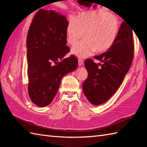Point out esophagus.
Instances as JSON below:
<instances>
[{
    "instance_id": "esophagus-1",
    "label": "esophagus",
    "mask_w": 147,
    "mask_h": 147,
    "mask_svg": "<svg viewBox=\"0 0 147 147\" xmlns=\"http://www.w3.org/2000/svg\"><path fill=\"white\" fill-rule=\"evenodd\" d=\"M78 64L79 66H81L83 65V61L82 59H79L78 60Z\"/></svg>"
}]
</instances>
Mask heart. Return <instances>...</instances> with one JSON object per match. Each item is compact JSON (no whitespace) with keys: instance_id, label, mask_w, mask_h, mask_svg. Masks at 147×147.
Instances as JSON below:
<instances>
[{"instance_id":"heart-1","label":"heart","mask_w":147,"mask_h":147,"mask_svg":"<svg viewBox=\"0 0 147 147\" xmlns=\"http://www.w3.org/2000/svg\"><path fill=\"white\" fill-rule=\"evenodd\" d=\"M121 22L117 15L103 10L84 12L76 19L71 17L67 24L66 38L74 45L71 52L79 58L104 53L114 45L119 33Z\"/></svg>"}]
</instances>
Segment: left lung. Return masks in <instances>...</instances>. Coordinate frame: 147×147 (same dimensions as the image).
<instances>
[{
	"label": "left lung",
	"mask_w": 147,
	"mask_h": 147,
	"mask_svg": "<svg viewBox=\"0 0 147 147\" xmlns=\"http://www.w3.org/2000/svg\"><path fill=\"white\" fill-rule=\"evenodd\" d=\"M134 48L132 28L125 20L112 47L94 56L101 63L97 64L90 59L84 62L88 76L83 84V90L92 105L104 103L119 88L132 64Z\"/></svg>",
	"instance_id": "8db88e82"
}]
</instances>
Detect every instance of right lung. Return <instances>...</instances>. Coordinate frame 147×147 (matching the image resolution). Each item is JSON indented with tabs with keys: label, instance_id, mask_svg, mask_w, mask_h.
I'll list each match as a JSON object with an SVG mask.
<instances>
[{
	"label": "right lung",
	"instance_id": "add662e5",
	"mask_svg": "<svg viewBox=\"0 0 147 147\" xmlns=\"http://www.w3.org/2000/svg\"><path fill=\"white\" fill-rule=\"evenodd\" d=\"M66 17L53 10L40 9L28 30L26 46L28 94L38 107L50 105L62 78L78 68V60L66 46Z\"/></svg>",
	"mask_w": 147,
	"mask_h": 147
}]
</instances>
